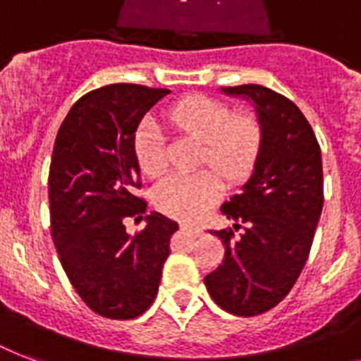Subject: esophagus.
Masks as SVG:
<instances>
[{"label": "esophagus", "instance_id": "34e87169", "mask_svg": "<svg viewBox=\"0 0 361 361\" xmlns=\"http://www.w3.org/2000/svg\"><path fill=\"white\" fill-rule=\"evenodd\" d=\"M181 232H185V234H189V236L192 238H198L200 234H202V228L197 225H189V223H183L181 225Z\"/></svg>", "mask_w": 361, "mask_h": 361}]
</instances>
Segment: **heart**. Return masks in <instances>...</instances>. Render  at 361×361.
Returning <instances> with one entry per match:
<instances>
[{"label":"heart","instance_id":"b5f03b06","mask_svg":"<svg viewBox=\"0 0 361 361\" xmlns=\"http://www.w3.org/2000/svg\"><path fill=\"white\" fill-rule=\"evenodd\" d=\"M164 120L172 129L204 142L200 163L214 166L232 185L245 180L255 169L264 142L262 123L257 116L236 114L231 104L219 99L195 95L174 104ZM135 155L146 176H159L169 164L163 130L152 118L136 129ZM216 173L200 170L197 174L164 178L153 189L155 208L174 219H198L223 192V181Z\"/></svg>","mask_w":361,"mask_h":361}]
</instances>
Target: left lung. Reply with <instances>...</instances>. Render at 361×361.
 <instances>
[{"instance_id": "left-lung-1", "label": "left lung", "mask_w": 361, "mask_h": 361, "mask_svg": "<svg viewBox=\"0 0 361 361\" xmlns=\"http://www.w3.org/2000/svg\"><path fill=\"white\" fill-rule=\"evenodd\" d=\"M255 103L264 142L241 192L221 206L232 228L209 231L223 240L225 258L204 277L209 296L238 317L275 307L307 262L324 204L320 146L302 110L290 99L258 84L221 87Z\"/></svg>"}]
</instances>
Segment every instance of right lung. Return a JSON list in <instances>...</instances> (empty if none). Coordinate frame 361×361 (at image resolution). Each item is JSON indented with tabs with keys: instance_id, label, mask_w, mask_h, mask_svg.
Returning <instances> with one entry per match:
<instances>
[{
	"instance_id": "right-lung-1",
	"label": "right lung",
	"mask_w": 361,
	"mask_h": 361,
	"mask_svg": "<svg viewBox=\"0 0 361 361\" xmlns=\"http://www.w3.org/2000/svg\"><path fill=\"white\" fill-rule=\"evenodd\" d=\"M169 93L138 84L93 90L73 104L56 136L48 174L54 245L76 294L104 319H136L152 305L178 231L157 212L135 236L123 225L142 219L147 206L136 197V127Z\"/></svg>"
}]
</instances>
